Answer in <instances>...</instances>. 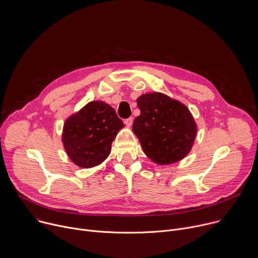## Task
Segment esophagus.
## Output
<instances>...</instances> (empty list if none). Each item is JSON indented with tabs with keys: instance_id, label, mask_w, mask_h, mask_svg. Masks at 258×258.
Listing matches in <instances>:
<instances>
[{
	"instance_id": "esophagus-1",
	"label": "esophagus",
	"mask_w": 258,
	"mask_h": 258,
	"mask_svg": "<svg viewBox=\"0 0 258 258\" xmlns=\"http://www.w3.org/2000/svg\"><path fill=\"white\" fill-rule=\"evenodd\" d=\"M133 121H134V118L133 117H128V118H126V119H124V123H125V125L126 126H131L132 124H133Z\"/></svg>"
}]
</instances>
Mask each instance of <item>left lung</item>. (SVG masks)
I'll return each mask as SVG.
<instances>
[{"label":"left lung","instance_id":"8db88e82","mask_svg":"<svg viewBox=\"0 0 258 258\" xmlns=\"http://www.w3.org/2000/svg\"><path fill=\"white\" fill-rule=\"evenodd\" d=\"M141 114L133 131L145 154L155 163L171 164L186 157L197 133L189 109L160 94H145L137 99Z\"/></svg>","mask_w":258,"mask_h":258}]
</instances>
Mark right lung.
I'll use <instances>...</instances> for the list:
<instances>
[{
  "mask_svg": "<svg viewBox=\"0 0 258 258\" xmlns=\"http://www.w3.org/2000/svg\"><path fill=\"white\" fill-rule=\"evenodd\" d=\"M123 126L109 104L90 102L64 123L62 142L66 153L77 165L94 167L108 157L113 140Z\"/></svg>",
  "mask_w": 258,
  "mask_h": 258,
  "instance_id": "1",
  "label": "right lung"
}]
</instances>
